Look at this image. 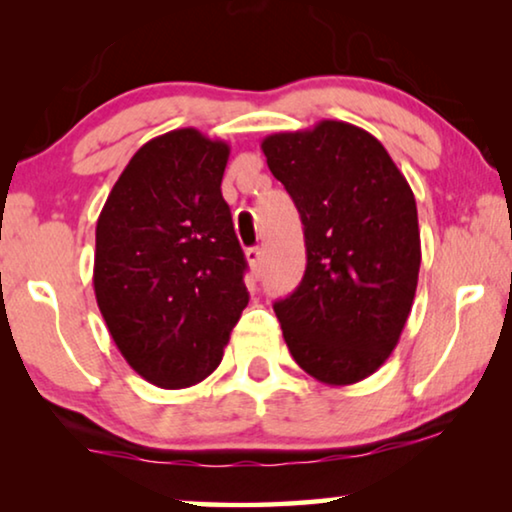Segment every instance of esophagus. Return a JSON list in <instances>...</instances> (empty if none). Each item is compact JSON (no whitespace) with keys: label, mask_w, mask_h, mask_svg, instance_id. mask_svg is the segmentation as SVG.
I'll list each match as a JSON object with an SVG mask.
<instances>
[{"label":"esophagus","mask_w":512,"mask_h":512,"mask_svg":"<svg viewBox=\"0 0 512 512\" xmlns=\"http://www.w3.org/2000/svg\"><path fill=\"white\" fill-rule=\"evenodd\" d=\"M247 261H249L251 270H254V272L261 270V261H263V249H261V247H251V249H247Z\"/></svg>","instance_id":"34e87169"}]
</instances>
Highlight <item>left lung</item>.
I'll use <instances>...</instances> for the list:
<instances>
[{
    "label": "left lung",
    "mask_w": 512,
    "mask_h": 512,
    "mask_svg": "<svg viewBox=\"0 0 512 512\" xmlns=\"http://www.w3.org/2000/svg\"><path fill=\"white\" fill-rule=\"evenodd\" d=\"M261 149L305 233L303 282L272 305L286 347L314 380H366L394 352L415 300L422 247L412 188L352 123L275 132Z\"/></svg>",
    "instance_id": "8db88e82"
}]
</instances>
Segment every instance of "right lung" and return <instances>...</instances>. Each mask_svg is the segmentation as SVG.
<instances>
[{
    "instance_id": "obj_1",
    "label": "right lung",
    "mask_w": 512,
    "mask_h": 512,
    "mask_svg": "<svg viewBox=\"0 0 512 512\" xmlns=\"http://www.w3.org/2000/svg\"><path fill=\"white\" fill-rule=\"evenodd\" d=\"M228 156L195 128L165 132L130 158L97 219V307L125 361L156 387L212 375L249 303L221 195Z\"/></svg>"
}]
</instances>
